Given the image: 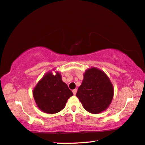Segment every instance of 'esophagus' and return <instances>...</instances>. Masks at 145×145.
Instances as JSON below:
<instances>
[{
	"instance_id": "esophagus-1",
	"label": "esophagus",
	"mask_w": 145,
	"mask_h": 145,
	"mask_svg": "<svg viewBox=\"0 0 145 145\" xmlns=\"http://www.w3.org/2000/svg\"><path fill=\"white\" fill-rule=\"evenodd\" d=\"M77 89H73V90H72V92H73V94H74V95H75V94H76V93H77Z\"/></svg>"
}]
</instances>
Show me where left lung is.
Segmentation results:
<instances>
[{
  "mask_svg": "<svg viewBox=\"0 0 145 145\" xmlns=\"http://www.w3.org/2000/svg\"><path fill=\"white\" fill-rule=\"evenodd\" d=\"M83 75L76 96L89 113L98 114L105 111L111 104L114 93L109 77L103 71L95 67L87 69Z\"/></svg>",
  "mask_w": 145,
  "mask_h": 145,
  "instance_id": "8db88e82",
  "label": "left lung"
}]
</instances>
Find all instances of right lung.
Segmentation results:
<instances>
[{
	"instance_id": "obj_1",
	"label": "right lung",
	"mask_w": 145,
	"mask_h": 145,
	"mask_svg": "<svg viewBox=\"0 0 145 145\" xmlns=\"http://www.w3.org/2000/svg\"><path fill=\"white\" fill-rule=\"evenodd\" d=\"M73 95L72 91L62 81L61 73L49 72L37 82L33 90V96L37 107L46 114H54L61 111Z\"/></svg>"
}]
</instances>
